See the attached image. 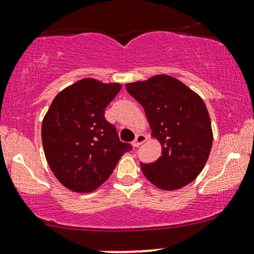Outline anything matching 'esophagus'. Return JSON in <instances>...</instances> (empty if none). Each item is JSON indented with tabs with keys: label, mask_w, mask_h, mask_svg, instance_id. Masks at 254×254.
Instances as JSON below:
<instances>
[{
	"label": "esophagus",
	"mask_w": 254,
	"mask_h": 254,
	"mask_svg": "<svg viewBox=\"0 0 254 254\" xmlns=\"http://www.w3.org/2000/svg\"><path fill=\"white\" fill-rule=\"evenodd\" d=\"M145 140H146V136L142 135V133H139V135L136 136L135 140L132 142V146H135V148H136V146H139L140 144H143Z\"/></svg>",
	"instance_id": "34e87169"
}]
</instances>
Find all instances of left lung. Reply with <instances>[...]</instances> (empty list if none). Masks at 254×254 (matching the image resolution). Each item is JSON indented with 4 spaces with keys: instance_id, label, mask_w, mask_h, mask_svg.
Returning a JSON list of instances; mask_svg holds the SVG:
<instances>
[{
    "instance_id": "left-lung-1",
    "label": "left lung",
    "mask_w": 254,
    "mask_h": 254,
    "mask_svg": "<svg viewBox=\"0 0 254 254\" xmlns=\"http://www.w3.org/2000/svg\"><path fill=\"white\" fill-rule=\"evenodd\" d=\"M127 91L144 109L151 137L161 143L162 156L140 169L162 190H176L202 172L213 144L209 114L202 98L179 79L158 74L129 82Z\"/></svg>"
}]
</instances>
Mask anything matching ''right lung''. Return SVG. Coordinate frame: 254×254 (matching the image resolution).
<instances>
[{"mask_svg":"<svg viewBox=\"0 0 254 254\" xmlns=\"http://www.w3.org/2000/svg\"><path fill=\"white\" fill-rule=\"evenodd\" d=\"M121 88L118 82L81 79L58 93L45 115L41 138L46 160L69 190H96L132 149L119 140L116 127L104 117Z\"/></svg>","mask_w":254,"mask_h":254,"instance_id":"obj_1","label":"right lung"}]
</instances>
